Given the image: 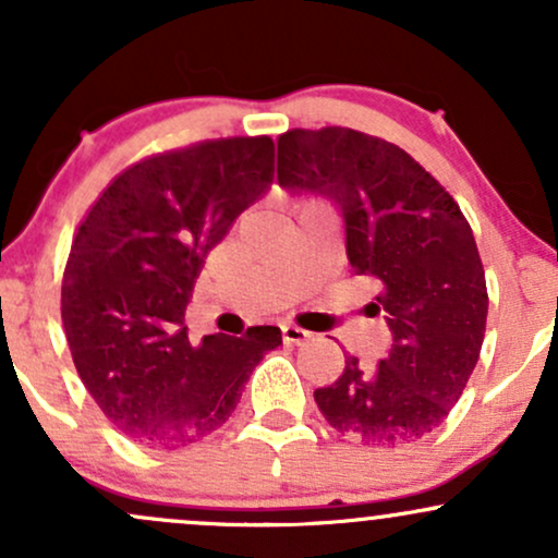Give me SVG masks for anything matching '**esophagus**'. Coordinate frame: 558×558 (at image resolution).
<instances>
[{"mask_svg": "<svg viewBox=\"0 0 558 558\" xmlns=\"http://www.w3.org/2000/svg\"><path fill=\"white\" fill-rule=\"evenodd\" d=\"M280 332H283V341L286 343H304L306 338L312 336V332H306L304 328H299V325H280Z\"/></svg>", "mask_w": 558, "mask_h": 558, "instance_id": "1", "label": "esophagus"}]
</instances>
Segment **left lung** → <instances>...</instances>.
Here are the masks:
<instances>
[{
	"mask_svg": "<svg viewBox=\"0 0 558 558\" xmlns=\"http://www.w3.org/2000/svg\"><path fill=\"white\" fill-rule=\"evenodd\" d=\"M278 183L341 209L345 257L380 280L369 304L386 317L388 356L315 390L325 420L367 446H409L459 401L480 360L488 288L470 222L453 196L388 141L351 128H293L278 138Z\"/></svg>",
	"mask_w": 558,
	"mask_h": 558,
	"instance_id": "left-lung-1",
	"label": "left lung"
}]
</instances>
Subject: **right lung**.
<instances>
[{
  "mask_svg": "<svg viewBox=\"0 0 558 558\" xmlns=\"http://www.w3.org/2000/svg\"><path fill=\"white\" fill-rule=\"evenodd\" d=\"M270 136L202 141L120 172L83 217L62 275V325L105 417L149 448L207 438L280 328L189 341L185 306L204 257L270 189Z\"/></svg>",
  "mask_w": 558,
  "mask_h": 558,
  "instance_id": "obj_1",
  "label": "right lung"
}]
</instances>
